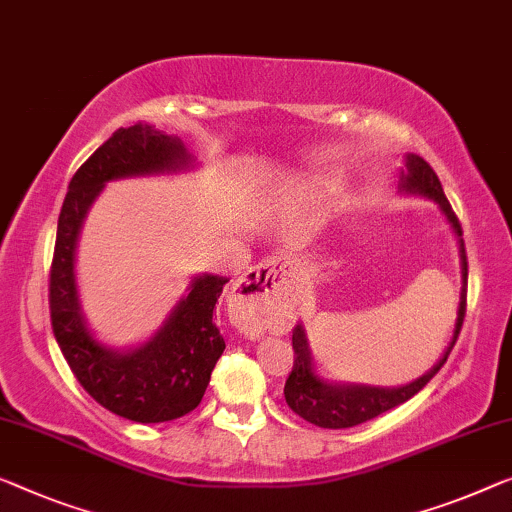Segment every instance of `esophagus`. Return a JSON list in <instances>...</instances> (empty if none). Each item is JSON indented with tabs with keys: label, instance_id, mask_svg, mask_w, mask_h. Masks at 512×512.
<instances>
[{
	"label": "esophagus",
	"instance_id": "34e87169",
	"mask_svg": "<svg viewBox=\"0 0 512 512\" xmlns=\"http://www.w3.org/2000/svg\"><path fill=\"white\" fill-rule=\"evenodd\" d=\"M282 280V264L276 259L257 264L243 276L234 287V301L246 312L243 329L250 335H257L266 324V310H269L271 296L278 292Z\"/></svg>",
	"mask_w": 512,
	"mask_h": 512
}]
</instances>
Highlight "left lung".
<instances>
[{"label":"left lung","mask_w":512,"mask_h":512,"mask_svg":"<svg viewBox=\"0 0 512 512\" xmlns=\"http://www.w3.org/2000/svg\"><path fill=\"white\" fill-rule=\"evenodd\" d=\"M402 190L407 193H421L425 197H432L439 204L446 218L451 220L453 230L457 236H462V225L457 220L451 202L446 200L441 181L430 165L425 163L421 156H407V172H402ZM460 257H462V294H460V308H457V322H455V335L451 340V347L434 368L423 375L421 379L411 381L407 386L400 388H375V386H333L319 379L312 370L308 340H305V331L299 324L294 326L292 333V347H294V368L289 372L285 381V400L289 409L296 411L305 421L319 427H331V430H340V427H354L361 425L370 418H375L384 411L398 407V404L407 402L409 398L421 391V388L430 381L441 365L446 363L448 354L455 345L457 335H460L464 312H467V250H464V241L460 239Z\"/></svg>","instance_id":"obj_1"}]
</instances>
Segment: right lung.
<instances>
[{
  "mask_svg": "<svg viewBox=\"0 0 512 512\" xmlns=\"http://www.w3.org/2000/svg\"><path fill=\"white\" fill-rule=\"evenodd\" d=\"M188 163L190 154L179 137L163 135L149 124L119 128L73 174L59 213L48 285L52 333L68 368L91 398L135 423L174 421L202 402L213 365L225 349L213 308L230 280H193L190 294L179 301L163 329L147 345L119 354L103 347L82 319L73 276L75 243L105 181L179 170Z\"/></svg>",
  "mask_w": 512,
  "mask_h": 512,
  "instance_id": "obj_1",
  "label": "right lung"
}]
</instances>
